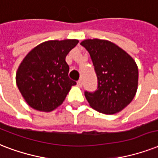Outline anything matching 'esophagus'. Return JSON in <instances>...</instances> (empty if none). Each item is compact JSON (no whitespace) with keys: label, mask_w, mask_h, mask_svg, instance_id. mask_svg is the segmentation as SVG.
<instances>
[{"label":"esophagus","mask_w":158,"mask_h":158,"mask_svg":"<svg viewBox=\"0 0 158 158\" xmlns=\"http://www.w3.org/2000/svg\"><path fill=\"white\" fill-rule=\"evenodd\" d=\"M77 85L79 86V87H81L82 86V81L81 80H79L77 81Z\"/></svg>","instance_id":"34e87169"}]
</instances>
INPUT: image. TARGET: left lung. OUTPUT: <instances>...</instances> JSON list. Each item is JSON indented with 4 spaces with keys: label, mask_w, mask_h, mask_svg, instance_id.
<instances>
[{
    "label": "left lung",
    "mask_w": 158,
    "mask_h": 158,
    "mask_svg": "<svg viewBox=\"0 0 158 158\" xmlns=\"http://www.w3.org/2000/svg\"><path fill=\"white\" fill-rule=\"evenodd\" d=\"M92 60L98 78L95 92L85 91L91 108L114 114L125 108L134 98L139 84V69L134 58L109 40H83L81 43Z\"/></svg>",
    "instance_id": "1"
}]
</instances>
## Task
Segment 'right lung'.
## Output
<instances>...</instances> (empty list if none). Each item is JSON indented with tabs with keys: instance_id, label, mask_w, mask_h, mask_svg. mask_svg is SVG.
<instances>
[{
	"instance_id": "obj_1",
	"label": "right lung",
	"mask_w": 158,
	"mask_h": 158,
	"mask_svg": "<svg viewBox=\"0 0 158 158\" xmlns=\"http://www.w3.org/2000/svg\"><path fill=\"white\" fill-rule=\"evenodd\" d=\"M77 40H49L37 45L24 57L15 80L19 92L31 108L50 112L62 105L72 86L66 62Z\"/></svg>"
}]
</instances>
